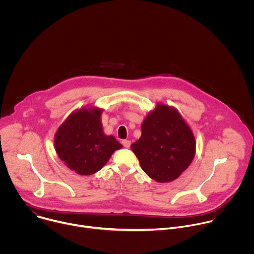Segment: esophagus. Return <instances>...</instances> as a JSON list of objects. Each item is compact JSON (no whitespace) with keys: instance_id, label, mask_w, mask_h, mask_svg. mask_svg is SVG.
<instances>
[{"instance_id":"34e87169","label":"esophagus","mask_w":254,"mask_h":254,"mask_svg":"<svg viewBox=\"0 0 254 254\" xmlns=\"http://www.w3.org/2000/svg\"><path fill=\"white\" fill-rule=\"evenodd\" d=\"M123 144H124L125 148H129V147H130V140H128V139H124V140H123Z\"/></svg>"}]
</instances>
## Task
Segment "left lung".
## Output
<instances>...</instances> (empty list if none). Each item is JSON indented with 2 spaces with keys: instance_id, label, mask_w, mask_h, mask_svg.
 <instances>
[{
  "instance_id": "left-lung-1",
  "label": "left lung",
  "mask_w": 254,
  "mask_h": 254,
  "mask_svg": "<svg viewBox=\"0 0 254 254\" xmlns=\"http://www.w3.org/2000/svg\"><path fill=\"white\" fill-rule=\"evenodd\" d=\"M140 128V137L130 148L150 178L158 183H169L188 169L196 154V140L177 108L157 103Z\"/></svg>"
}]
</instances>
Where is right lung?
Masks as SVG:
<instances>
[{
    "mask_svg": "<svg viewBox=\"0 0 254 254\" xmlns=\"http://www.w3.org/2000/svg\"><path fill=\"white\" fill-rule=\"evenodd\" d=\"M103 110L86 105L72 112L57 128L54 148L60 160L81 176L98 172L112 155L123 148L114 135L103 132Z\"/></svg>",
    "mask_w": 254,
    "mask_h": 254,
    "instance_id": "right-lung-1",
    "label": "right lung"
}]
</instances>
